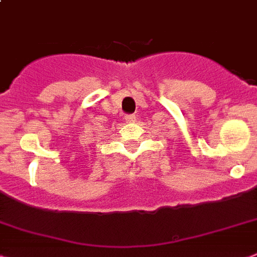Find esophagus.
<instances>
[{"instance_id": "esophagus-1", "label": "esophagus", "mask_w": 257, "mask_h": 257, "mask_svg": "<svg viewBox=\"0 0 257 257\" xmlns=\"http://www.w3.org/2000/svg\"><path fill=\"white\" fill-rule=\"evenodd\" d=\"M135 118H137V116L134 115V114H127V115L124 116V119H126V122H128V123L135 122Z\"/></svg>"}]
</instances>
